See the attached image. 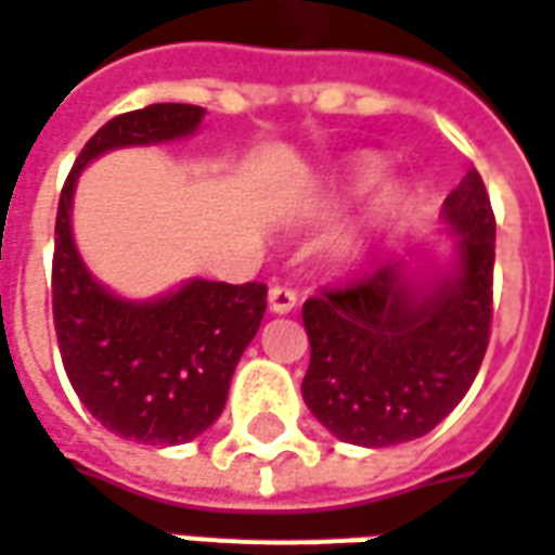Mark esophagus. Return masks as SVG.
<instances>
[{"mask_svg": "<svg viewBox=\"0 0 555 555\" xmlns=\"http://www.w3.org/2000/svg\"><path fill=\"white\" fill-rule=\"evenodd\" d=\"M298 305V295L289 286H272L269 289V310L272 313H289Z\"/></svg>", "mask_w": 555, "mask_h": 555, "instance_id": "1", "label": "esophagus"}]
</instances>
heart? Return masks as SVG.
I'll return each mask as SVG.
<instances>
[{
  "mask_svg": "<svg viewBox=\"0 0 555 555\" xmlns=\"http://www.w3.org/2000/svg\"><path fill=\"white\" fill-rule=\"evenodd\" d=\"M384 177V168L382 162L375 159H363L354 171L349 173V180H346V185H343V192L337 194V201L331 206H346L349 201H354V197H361V194L372 192L375 185L382 183ZM396 206V197L393 194H384L382 201H378V206H375V218H384L393 212Z\"/></svg>",
  "mask_w": 555,
  "mask_h": 555,
  "instance_id": "b5f03b06",
  "label": "heart"
}]
</instances>
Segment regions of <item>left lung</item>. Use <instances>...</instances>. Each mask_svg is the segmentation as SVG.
Listing matches in <instances>:
<instances>
[{"label":"left lung","instance_id":"8db88e82","mask_svg":"<svg viewBox=\"0 0 555 555\" xmlns=\"http://www.w3.org/2000/svg\"><path fill=\"white\" fill-rule=\"evenodd\" d=\"M455 262L387 260L301 307L310 366L301 396L334 438L382 449L428 435L482 366L493 317L491 201L476 168L443 201Z\"/></svg>","mask_w":555,"mask_h":555}]
</instances>
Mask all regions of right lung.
Wrapping results in <instances>:
<instances>
[{"instance_id": "1", "label": "right lung", "mask_w": 555, "mask_h": 555, "mask_svg": "<svg viewBox=\"0 0 555 555\" xmlns=\"http://www.w3.org/2000/svg\"><path fill=\"white\" fill-rule=\"evenodd\" d=\"M204 115L201 106L153 103L112 117L79 153L55 216L52 319L64 372L96 423L150 447L189 443L224 411L233 370L266 313V286L192 278L150 301L120 298L76 250L73 192L96 156L189 139Z\"/></svg>"}]
</instances>
